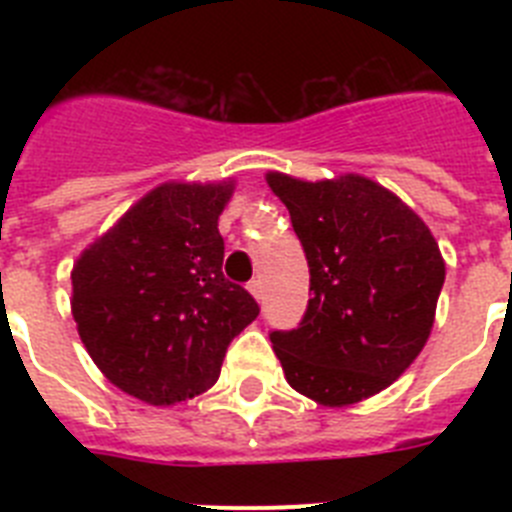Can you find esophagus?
<instances>
[{
	"mask_svg": "<svg viewBox=\"0 0 512 512\" xmlns=\"http://www.w3.org/2000/svg\"><path fill=\"white\" fill-rule=\"evenodd\" d=\"M248 292H251L256 300H261V295H264V284H261V279H251V282H248Z\"/></svg>",
	"mask_w": 512,
	"mask_h": 512,
	"instance_id": "34e87169",
	"label": "esophagus"
}]
</instances>
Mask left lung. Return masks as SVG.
Wrapping results in <instances>:
<instances>
[{"instance_id":"1","label":"left lung","mask_w":512,"mask_h":512,"mask_svg":"<svg viewBox=\"0 0 512 512\" xmlns=\"http://www.w3.org/2000/svg\"><path fill=\"white\" fill-rule=\"evenodd\" d=\"M287 205L310 266L297 328L271 330L284 377L328 408L390 387L431 336L446 266L431 230L364 176L300 182L266 176Z\"/></svg>"}]
</instances>
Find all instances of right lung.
<instances>
[{"label": "right lung", "mask_w": 512, "mask_h": 512, "mask_svg": "<svg viewBox=\"0 0 512 512\" xmlns=\"http://www.w3.org/2000/svg\"><path fill=\"white\" fill-rule=\"evenodd\" d=\"M233 184H164L76 261L71 312L94 364L122 392L174 405L217 382L259 302L223 274L217 217Z\"/></svg>", "instance_id": "1"}]
</instances>
